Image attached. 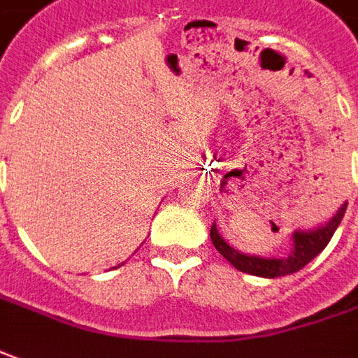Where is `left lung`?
Here are the masks:
<instances>
[{"mask_svg":"<svg viewBox=\"0 0 358 358\" xmlns=\"http://www.w3.org/2000/svg\"><path fill=\"white\" fill-rule=\"evenodd\" d=\"M345 210H347V203H343L341 210L337 211V215H333V220L320 229L296 231L294 233V250L288 259H261V257L241 255L221 239V235L215 229V223L211 225L210 231L211 243L215 245V249L220 250V255H223L237 271L247 272L252 276H262V278H278V276H286V274L301 271L308 262L315 259L327 247L333 233L341 223Z\"/></svg>","mask_w":358,"mask_h":358,"instance_id":"obj_1","label":"left lung"}]
</instances>
